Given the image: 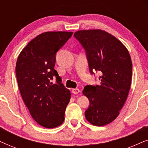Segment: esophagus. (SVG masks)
<instances>
[{
	"label": "esophagus",
	"mask_w": 148,
	"mask_h": 148,
	"mask_svg": "<svg viewBox=\"0 0 148 148\" xmlns=\"http://www.w3.org/2000/svg\"><path fill=\"white\" fill-rule=\"evenodd\" d=\"M72 92L73 93V94H79V93L80 92V90H79L77 88H75V89H73L72 90Z\"/></svg>",
	"instance_id": "obj_1"
}]
</instances>
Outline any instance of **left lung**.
Masks as SVG:
<instances>
[{"instance_id":"8db88e82","label":"left lung","mask_w":148,"mask_h":148,"mask_svg":"<svg viewBox=\"0 0 148 148\" xmlns=\"http://www.w3.org/2000/svg\"><path fill=\"white\" fill-rule=\"evenodd\" d=\"M75 38L86 52L90 71H99L100 84L86 86L83 94L90 100L87 121L104 126L118 116L130 90L132 61L128 50L114 36L101 29L80 30Z\"/></svg>"}]
</instances>
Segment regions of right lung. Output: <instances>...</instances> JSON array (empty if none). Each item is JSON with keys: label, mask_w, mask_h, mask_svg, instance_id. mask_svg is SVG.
<instances>
[{"label": "right lung", "mask_w": 148, "mask_h": 148, "mask_svg": "<svg viewBox=\"0 0 148 148\" xmlns=\"http://www.w3.org/2000/svg\"><path fill=\"white\" fill-rule=\"evenodd\" d=\"M73 32H47L31 40L22 50L15 73L20 93L34 120L46 128L63 123L70 91L61 83L54 65L56 54L71 37ZM56 77L54 84L50 80Z\"/></svg>", "instance_id": "obj_1"}]
</instances>
